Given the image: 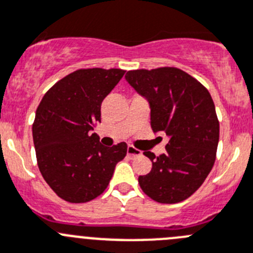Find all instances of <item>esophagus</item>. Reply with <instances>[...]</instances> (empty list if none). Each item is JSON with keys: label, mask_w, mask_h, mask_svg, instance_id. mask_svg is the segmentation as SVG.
I'll use <instances>...</instances> for the list:
<instances>
[{"label": "esophagus", "mask_w": 253, "mask_h": 253, "mask_svg": "<svg viewBox=\"0 0 253 253\" xmlns=\"http://www.w3.org/2000/svg\"><path fill=\"white\" fill-rule=\"evenodd\" d=\"M127 154H128L129 157H138V156H141L142 152L139 151V149L134 148V147L128 146L127 147Z\"/></svg>", "instance_id": "obj_1"}]
</instances>
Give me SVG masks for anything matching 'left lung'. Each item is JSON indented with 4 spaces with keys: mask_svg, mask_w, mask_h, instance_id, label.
I'll return each mask as SVG.
<instances>
[{
    "mask_svg": "<svg viewBox=\"0 0 253 253\" xmlns=\"http://www.w3.org/2000/svg\"><path fill=\"white\" fill-rule=\"evenodd\" d=\"M125 78L148 101L152 129L169 137L166 153H143L152 170L138 176L139 186L154 202H183L204 183L216 158L220 126L211 95L173 67L129 70Z\"/></svg>",
    "mask_w": 253,
    "mask_h": 253,
    "instance_id": "1",
    "label": "left lung"
}]
</instances>
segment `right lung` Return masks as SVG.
<instances>
[{
	"instance_id": "1",
	"label": "right lung",
	"mask_w": 253,
	"mask_h": 253,
	"mask_svg": "<svg viewBox=\"0 0 253 253\" xmlns=\"http://www.w3.org/2000/svg\"><path fill=\"white\" fill-rule=\"evenodd\" d=\"M122 69H79L53 85L36 111L33 142L38 168L56 195L86 203L105 192L127 144L100 143L92 133L101 104L124 77Z\"/></svg>"
}]
</instances>
